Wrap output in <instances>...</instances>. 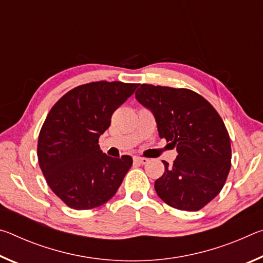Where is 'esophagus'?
<instances>
[{
  "mask_svg": "<svg viewBox=\"0 0 263 263\" xmlns=\"http://www.w3.org/2000/svg\"><path fill=\"white\" fill-rule=\"evenodd\" d=\"M135 162L139 163V164H146L148 162V159L147 158H141V157H135Z\"/></svg>",
  "mask_w": 263,
  "mask_h": 263,
  "instance_id": "obj_1",
  "label": "esophagus"
}]
</instances>
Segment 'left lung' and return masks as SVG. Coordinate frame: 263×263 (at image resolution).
Masks as SVG:
<instances>
[{
  "mask_svg": "<svg viewBox=\"0 0 263 263\" xmlns=\"http://www.w3.org/2000/svg\"><path fill=\"white\" fill-rule=\"evenodd\" d=\"M139 103L153 114L160 138L177 157L155 181L160 198L172 208L197 211L220 193L231 168V142L225 124L209 102L189 89L141 84Z\"/></svg>",
  "mask_w": 263,
  "mask_h": 263,
  "instance_id": "left-lung-1",
  "label": "left lung"
}]
</instances>
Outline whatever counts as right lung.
Wrapping results in <instances>:
<instances>
[{"mask_svg":"<svg viewBox=\"0 0 263 263\" xmlns=\"http://www.w3.org/2000/svg\"><path fill=\"white\" fill-rule=\"evenodd\" d=\"M137 88L119 81L87 83L69 90L48 112L38 138L39 166L53 193L69 208L101 206L121 186L132 158L108 157L99 138Z\"/></svg>","mask_w":263,"mask_h":263,"instance_id":"right-lung-1","label":"right lung"}]
</instances>
